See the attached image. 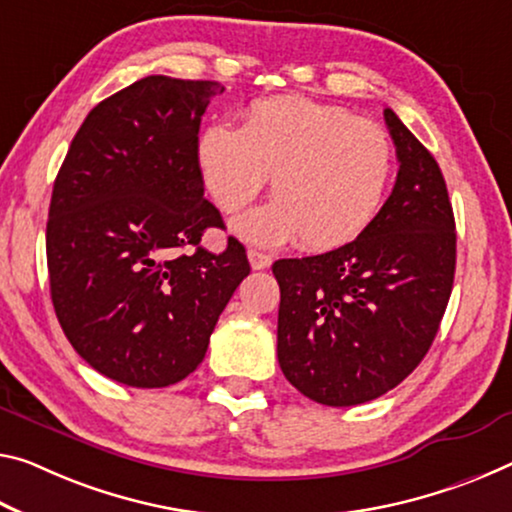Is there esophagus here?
<instances>
[{
	"instance_id": "34e87169",
	"label": "esophagus",
	"mask_w": 512,
	"mask_h": 512,
	"mask_svg": "<svg viewBox=\"0 0 512 512\" xmlns=\"http://www.w3.org/2000/svg\"><path fill=\"white\" fill-rule=\"evenodd\" d=\"M248 259H250V266H253L255 271H264V269H269L271 266V255H266V253H259V250H255V248H250L248 250Z\"/></svg>"
}]
</instances>
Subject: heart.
<instances>
[{"label":"heart","mask_w":512,"mask_h":512,"mask_svg":"<svg viewBox=\"0 0 512 512\" xmlns=\"http://www.w3.org/2000/svg\"><path fill=\"white\" fill-rule=\"evenodd\" d=\"M198 164L227 214L255 200L273 175L275 200L237 221L246 239L278 246L300 237L305 248L332 250L376 221L394 177V145L383 127L348 109L285 95L255 102L243 129H202Z\"/></svg>","instance_id":"b5f03b06"}]
</instances>
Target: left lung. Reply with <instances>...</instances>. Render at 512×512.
I'll return each instance as SVG.
<instances>
[{"label": "left lung", "instance_id": "left-lung-1", "mask_svg": "<svg viewBox=\"0 0 512 512\" xmlns=\"http://www.w3.org/2000/svg\"><path fill=\"white\" fill-rule=\"evenodd\" d=\"M399 175L358 239L278 259V362L300 394L332 408L394 389L431 348L456 273V221L437 161L392 109Z\"/></svg>", "mask_w": 512, "mask_h": 512}]
</instances>
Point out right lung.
<instances>
[{
    "instance_id": "1",
    "label": "right lung",
    "mask_w": 512,
    "mask_h": 512,
    "mask_svg": "<svg viewBox=\"0 0 512 512\" xmlns=\"http://www.w3.org/2000/svg\"><path fill=\"white\" fill-rule=\"evenodd\" d=\"M223 91L218 81H134L88 113L54 180L56 319L81 358L116 383L168 387L196 371L250 273L234 237L218 255L200 246L207 227H225L198 164L200 118Z\"/></svg>"
}]
</instances>
